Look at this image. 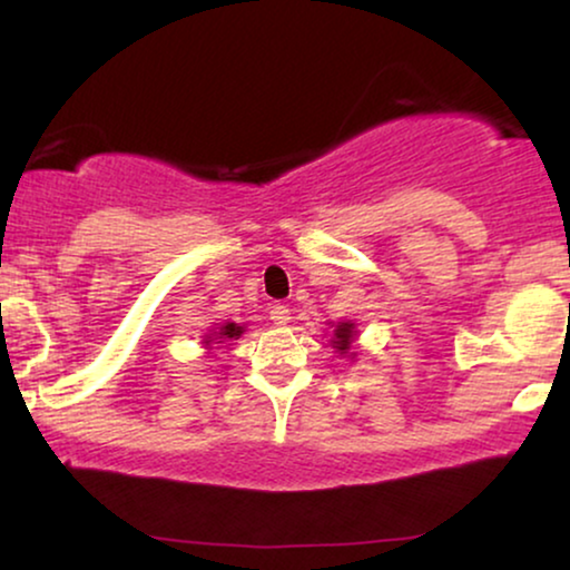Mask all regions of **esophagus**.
I'll return each mask as SVG.
<instances>
[{"instance_id": "obj_1", "label": "esophagus", "mask_w": 570, "mask_h": 570, "mask_svg": "<svg viewBox=\"0 0 570 570\" xmlns=\"http://www.w3.org/2000/svg\"><path fill=\"white\" fill-rule=\"evenodd\" d=\"M269 318L275 324H287V322H291V308H287L285 303H272Z\"/></svg>"}]
</instances>
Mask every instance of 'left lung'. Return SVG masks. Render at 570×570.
I'll list each match as a JSON object with an SVG mask.
<instances>
[{"label": "left lung", "mask_w": 570, "mask_h": 570, "mask_svg": "<svg viewBox=\"0 0 570 570\" xmlns=\"http://www.w3.org/2000/svg\"><path fill=\"white\" fill-rule=\"evenodd\" d=\"M350 342H353V324H337V330H334V347L340 350V355L347 353Z\"/></svg>", "instance_id": "left-lung-1"}]
</instances>
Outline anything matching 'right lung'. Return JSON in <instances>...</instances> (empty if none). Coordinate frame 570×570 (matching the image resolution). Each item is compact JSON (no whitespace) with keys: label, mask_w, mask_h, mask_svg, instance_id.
I'll return each instance as SVG.
<instances>
[{"label":"right lung","mask_w":570,"mask_h":570,"mask_svg":"<svg viewBox=\"0 0 570 570\" xmlns=\"http://www.w3.org/2000/svg\"><path fill=\"white\" fill-rule=\"evenodd\" d=\"M217 334H220V340H225V337H240V334H244V326H238V324H233V322H228V324H225V326H220V332H217ZM217 334H215V337H217Z\"/></svg>","instance_id":"obj_1"}]
</instances>
